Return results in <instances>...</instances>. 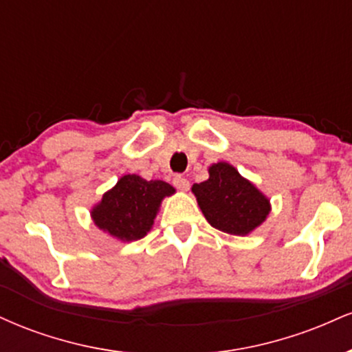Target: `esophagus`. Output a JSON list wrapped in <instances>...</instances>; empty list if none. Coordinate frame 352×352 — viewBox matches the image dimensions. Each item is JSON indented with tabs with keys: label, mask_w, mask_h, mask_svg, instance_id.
I'll use <instances>...</instances> for the list:
<instances>
[{
	"label": "esophagus",
	"mask_w": 352,
	"mask_h": 352,
	"mask_svg": "<svg viewBox=\"0 0 352 352\" xmlns=\"http://www.w3.org/2000/svg\"><path fill=\"white\" fill-rule=\"evenodd\" d=\"M172 182H173V185H175L177 188L184 190V192H185V190L190 188V182L185 179V177H182V175H175V177H173Z\"/></svg>",
	"instance_id": "obj_1"
}]
</instances>
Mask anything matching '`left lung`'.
I'll list each match as a JSON object with an SVG mask.
<instances>
[{"label": "left lung", "instance_id": "8db88e82", "mask_svg": "<svg viewBox=\"0 0 352 352\" xmlns=\"http://www.w3.org/2000/svg\"><path fill=\"white\" fill-rule=\"evenodd\" d=\"M208 180L193 184L201 212L213 228L230 235H246L265 221L270 201L230 164L210 167Z\"/></svg>", "mask_w": 352, "mask_h": 352}]
</instances>
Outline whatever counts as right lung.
<instances>
[{"mask_svg": "<svg viewBox=\"0 0 352 352\" xmlns=\"http://www.w3.org/2000/svg\"><path fill=\"white\" fill-rule=\"evenodd\" d=\"M175 192L162 180L124 175L102 201L92 210L94 223L120 240L132 241L147 235L164 197Z\"/></svg>", "mask_w": 352, "mask_h": 352, "instance_id": "1", "label": "right lung"}]
</instances>
